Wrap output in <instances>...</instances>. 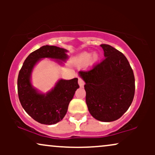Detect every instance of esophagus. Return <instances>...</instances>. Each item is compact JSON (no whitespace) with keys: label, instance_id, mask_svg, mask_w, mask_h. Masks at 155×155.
Listing matches in <instances>:
<instances>
[{"label":"esophagus","instance_id":"34e87169","mask_svg":"<svg viewBox=\"0 0 155 155\" xmlns=\"http://www.w3.org/2000/svg\"><path fill=\"white\" fill-rule=\"evenodd\" d=\"M79 84L81 87H83L84 85V81L82 79H81V78H79Z\"/></svg>","mask_w":155,"mask_h":155}]
</instances>
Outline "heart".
<instances>
[{
    "instance_id": "obj_1",
    "label": "heart",
    "mask_w": 155,
    "mask_h": 155,
    "mask_svg": "<svg viewBox=\"0 0 155 155\" xmlns=\"http://www.w3.org/2000/svg\"><path fill=\"white\" fill-rule=\"evenodd\" d=\"M97 58H98V55H97V53H94L92 54V58L93 60H97ZM90 58V54H89L87 52H84L82 54H80L79 59L82 62H87Z\"/></svg>"
}]
</instances>
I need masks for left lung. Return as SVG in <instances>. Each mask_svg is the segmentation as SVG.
<instances>
[{
  "instance_id": "8db88e82",
  "label": "left lung",
  "mask_w": 155,
  "mask_h": 155,
  "mask_svg": "<svg viewBox=\"0 0 155 155\" xmlns=\"http://www.w3.org/2000/svg\"><path fill=\"white\" fill-rule=\"evenodd\" d=\"M105 59L90 70L79 72L85 82L90 114L101 122L120 119L132 104L135 77L126 57L108 44H101Z\"/></svg>"
}]
</instances>
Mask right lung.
<instances>
[{
    "instance_id": "1",
    "label": "right lung",
    "mask_w": 155,
    "mask_h": 155,
    "mask_svg": "<svg viewBox=\"0 0 155 155\" xmlns=\"http://www.w3.org/2000/svg\"><path fill=\"white\" fill-rule=\"evenodd\" d=\"M67 49L55 46H43L28 55L19 73L17 91L21 105L33 120L44 124L59 122L66 114L70 101L79 87L78 79H59L47 93L39 92L31 83L35 65L44 58L55 60L59 65L68 58Z\"/></svg>"
}]
</instances>
